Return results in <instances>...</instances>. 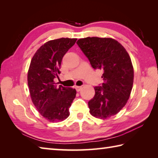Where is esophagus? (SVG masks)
<instances>
[{"instance_id":"obj_1","label":"esophagus","mask_w":158,"mask_h":158,"mask_svg":"<svg viewBox=\"0 0 158 158\" xmlns=\"http://www.w3.org/2000/svg\"><path fill=\"white\" fill-rule=\"evenodd\" d=\"M74 89H76V90H77V92H79L82 89V86H75V87H74Z\"/></svg>"}]
</instances>
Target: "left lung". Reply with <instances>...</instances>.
Instances as JSON below:
<instances>
[{"mask_svg":"<svg viewBox=\"0 0 158 158\" xmlns=\"http://www.w3.org/2000/svg\"><path fill=\"white\" fill-rule=\"evenodd\" d=\"M91 66L103 71V83L94 87L89 102L90 113L98 118L114 116L126 105L132 89L134 69L130 57L116 40L88 37L77 42Z\"/></svg>","mask_w":158,"mask_h":158,"instance_id":"obj_1","label":"left lung"}]
</instances>
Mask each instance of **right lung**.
<instances>
[{
    "label": "right lung",
    "mask_w": 158,
    "mask_h": 158,
    "mask_svg": "<svg viewBox=\"0 0 158 158\" xmlns=\"http://www.w3.org/2000/svg\"><path fill=\"white\" fill-rule=\"evenodd\" d=\"M76 41V38L63 37L50 40L37 49L31 60L28 73L31 97L38 111L50 122L66 119L76 97L75 89L58 86L53 80L60 74L64 55Z\"/></svg>",
    "instance_id": "add662e5"
}]
</instances>
